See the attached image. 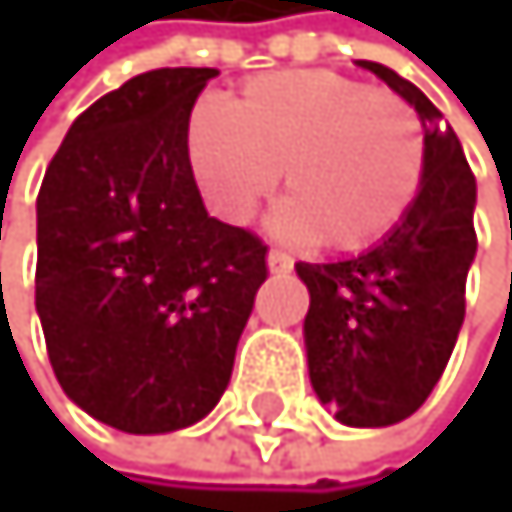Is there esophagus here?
<instances>
[{
  "label": "esophagus",
  "instance_id": "obj_1",
  "mask_svg": "<svg viewBox=\"0 0 512 512\" xmlns=\"http://www.w3.org/2000/svg\"><path fill=\"white\" fill-rule=\"evenodd\" d=\"M269 269L275 275H285L295 269V256H288L285 250H269Z\"/></svg>",
  "mask_w": 512,
  "mask_h": 512
}]
</instances>
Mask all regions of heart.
Returning <instances> with one entry per match:
<instances>
[{
	"instance_id": "obj_1",
	"label": "heart",
	"mask_w": 512,
	"mask_h": 512,
	"mask_svg": "<svg viewBox=\"0 0 512 512\" xmlns=\"http://www.w3.org/2000/svg\"><path fill=\"white\" fill-rule=\"evenodd\" d=\"M189 156L227 221H250L285 169L291 201L275 214L278 234L365 250L417 201L426 137L401 95L330 70H288L253 79L240 105L214 92L198 99Z\"/></svg>"
}]
</instances>
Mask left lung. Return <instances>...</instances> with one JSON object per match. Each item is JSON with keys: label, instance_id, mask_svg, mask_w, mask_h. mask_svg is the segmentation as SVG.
Masks as SVG:
<instances>
[{"label": "left lung", "instance_id": "1", "mask_svg": "<svg viewBox=\"0 0 512 512\" xmlns=\"http://www.w3.org/2000/svg\"><path fill=\"white\" fill-rule=\"evenodd\" d=\"M359 66L417 108L426 137L423 185L404 221L368 253L295 269L311 291L304 343L320 404L346 426H391L423 407L462 330L468 266L478 250V189L442 111L388 66Z\"/></svg>", "mask_w": 512, "mask_h": 512}]
</instances>
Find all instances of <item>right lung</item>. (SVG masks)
<instances>
[{"mask_svg": "<svg viewBox=\"0 0 512 512\" xmlns=\"http://www.w3.org/2000/svg\"><path fill=\"white\" fill-rule=\"evenodd\" d=\"M211 66L92 102L37 192L34 304L70 401L121 433L198 423L234 372L269 246L205 211L189 115Z\"/></svg>", "mask_w": 512, "mask_h": 512, "instance_id": "obj_1", "label": "right lung"}]
</instances>
